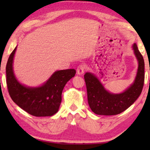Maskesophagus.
Wrapping results in <instances>:
<instances>
[{"instance_id": "34e87169", "label": "esophagus", "mask_w": 150, "mask_h": 150, "mask_svg": "<svg viewBox=\"0 0 150 150\" xmlns=\"http://www.w3.org/2000/svg\"><path fill=\"white\" fill-rule=\"evenodd\" d=\"M85 69V66L83 64H81L77 67V73L78 75H83L84 73Z\"/></svg>"}]
</instances>
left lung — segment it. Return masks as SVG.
<instances>
[{"mask_svg": "<svg viewBox=\"0 0 150 150\" xmlns=\"http://www.w3.org/2000/svg\"><path fill=\"white\" fill-rule=\"evenodd\" d=\"M133 49L138 61V73L134 83L124 93L117 95L108 93L95 75L90 73L85 74L88 103L94 113L105 116L118 115L130 107L140 95L144 84L145 65L136 44Z\"/></svg>", "mask_w": 150, "mask_h": 150, "instance_id": "left-lung-1", "label": "left lung"}]
</instances>
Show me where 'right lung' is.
Wrapping results in <instances>:
<instances>
[{
	"instance_id": "1",
	"label": "right lung",
	"mask_w": 150,
	"mask_h": 150,
	"mask_svg": "<svg viewBox=\"0 0 150 150\" xmlns=\"http://www.w3.org/2000/svg\"><path fill=\"white\" fill-rule=\"evenodd\" d=\"M16 47L10 55L6 66V85L12 100L22 109L34 116H51L59 110L62 94L66 83L76 73L74 69L55 71L42 87L29 88L16 80L12 69Z\"/></svg>"
}]
</instances>
